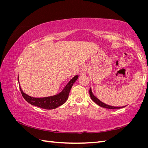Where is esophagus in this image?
<instances>
[{
  "mask_svg": "<svg viewBox=\"0 0 148 148\" xmlns=\"http://www.w3.org/2000/svg\"><path fill=\"white\" fill-rule=\"evenodd\" d=\"M88 68L87 66H83L82 67L81 70H80V73H81V75H86L88 72Z\"/></svg>",
  "mask_w": 148,
  "mask_h": 148,
  "instance_id": "1",
  "label": "esophagus"
}]
</instances>
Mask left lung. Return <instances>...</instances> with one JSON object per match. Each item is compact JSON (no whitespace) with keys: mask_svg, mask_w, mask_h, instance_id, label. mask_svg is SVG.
Instances as JSON below:
<instances>
[{"mask_svg":"<svg viewBox=\"0 0 148 148\" xmlns=\"http://www.w3.org/2000/svg\"><path fill=\"white\" fill-rule=\"evenodd\" d=\"M89 95H90V97L91 98V99L95 102V103H96V104L99 106L102 107H104V108H106V109H120L122 108V107H125V106H123V107H115V106H109V105H107L106 104H105V103L102 102L101 101H100L98 98H97L95 95H93V93L92 92V90H91V88H90V89H89Z\"/></svg>","mask_w":148,"mask_h":148,"instance_id":"obj_1","label":"left lung"}]
</instances>
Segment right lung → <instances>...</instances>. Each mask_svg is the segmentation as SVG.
Here are the masks:
<instances>
[{
  "label": "right lung",
  "instance_id": "add662e5",
  "mask_svg": "<svg viewBox=\"0 0 148 148\" xmlns=\"http://www.w3.org/2000/svg\"><path fill=\"white\" fill-rule=\"evenodd\" d=\"M78 78V75H75L74 77L70 80V82L66 84V86L62 89V91L60 92L57 94L56 95L44 97H31L25 93L22 90L20 85H19V86L22 96L24 97V99L30 104L45 109H53L64 104L66 102L69 97L71 87H72L73 83L77 81ZM18 83H20L18 77Z\"/></svg>",
  "mask_w": 148,
  "mask_h": 148
}]
</instances>
